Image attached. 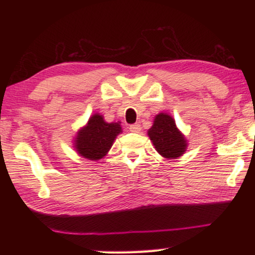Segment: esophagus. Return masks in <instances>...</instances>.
I'll return each mask as SVG.
<instances>
[{
    "instance_id": "34e87169",
    "label": "esophagus",
    "mask_w": 255,
    "mask_h": 255,
    "mask_svg": "<svg viewBox=\"0 0 255 255\" xmlns=\"http://www.w3.org/2000/svg\"><path fill=\"white\" fill-rule=\"evenodd\" d=\"M129 130H130L133 133H139L140 131H141V126H140L139 124L130 125V126H129Z\"/></svg>"
}]
</instances>
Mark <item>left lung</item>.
I'll return each instance as SVG.
<instances>
[{"mask_svg": "<svg viewBox=\"0 0 255 255\" xmlns=\"http://www.w3.org/2000/svg\"><path fill=\"white\" fill-rule=\"evenodd\" d=\"M148 136L155 150L165 159H177L187 149V140L177 128L174 118L166 113L155 115Z\"/></svg>", "mask_w": 255, "mask_h": 255, "instance_id": "1", "label": "left lung"}]
</instances>
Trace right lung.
<instances>
[{"label":"right lung","mask_w":255,"mask_h":255,"mask_svg":"<svg viewBox=\"0 0 255 255\" xmlns=\"http://www.w3.org/2000/svg\"><path fill=\"white\" fill-rule=\"evenodd\" d=\"M122 132L121 122L106 123L103 115L96 113L78 130L73 140V148L83 158L99 161L108 153L116 137Z\"/></svg>","instance_id":"add662e5"}]
</instances>
